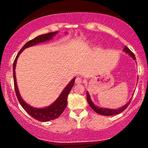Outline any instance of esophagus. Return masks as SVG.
<instances>
[{"label": "esophagus", "mask_w": 148, "mask_h": 148, "mask_svg": "<svg viewBox=\"0 0 148 148\" xmlns=\"http://www.w3.org/2000/svg\"><path fill=\"white\" fill-rule=\"evenodd\" d=\"M82 81H83V80H82V79H81V78H80V77H76V79H75L76 84H81V83H82Z\"/></svg>", "instance_id": "obj_1"}]
</instances>
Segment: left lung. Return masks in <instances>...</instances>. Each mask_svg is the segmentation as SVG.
I'll return each mask as SVG.
<instances>
[{
  "mask_svg": "<svg viewBox=\"0 0 148 148\" xmlns=\"http://www.w3.org/2000/svg\"><path fill=\"white\" fill-rule=\"evenodd\" d=\"M123 51L128 54L130 56H131L132 58L134 59V60H136V58H135V56H134V54L132 51H131L130 50V49L127 48L126 46H125V48H124ZM87 101H88V103H89L90 106L91 108H92V109L94 110L96 113H97L98 114H100V115H107V116H108V115H117V114H119V113H122V112H123L124 110L126 109L127 107L129 106V104H130V103L131 101V99H130V101H129L128 102L126 103V104H125L124 106L120 107V108H118L113 109V108H102V107H99V106H97V105H95L94 103H93V101H92V99L90 98V96L89 92L87 91Z\"/></svg>",
  "mask_w": 148,
  "mask_h": 148,
  "instance_id": "left-lung-1",
  "label": "left lung"
}]
</instances>
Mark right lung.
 I'll list each match as a JSON object with an SVG mask.
<instances>
[{
    "instance_id": "add662e5",
    "label": "right lung",
    "mask_w": 148,
    "mask_h": 148,
    "mask_svg": "<svg viewBox=\"0 0 148 148\" xmlns=\"http://www.w3.org/2000/svg\"><path fill=\"white\" fill-rule=\"evenodd\" d=\"M58 33V31L44 34V35H39V36L34 38L33 40L28 41L27 43H25V45L22 47L20 51L18 53L17 56H16V58L14 60V64H13V78H14V89L18 101H19L21 106L23 108V109L30 116L33 117L35 120L41 122H48L50 121V120H54V119L58 118L62 114V112L65 109L66 106L67 105V97H68L69 92H70L72 87L74 86L76 77H74V79H72L69 81V83L65 86L63 90L61 92L58 97L51 104L49 105L48 106L44 107V108H35V107L30 106L28 103L25 102L23 98L21 97L19 90H18L17 83H16L15 69H16V62H17L18 58L25 49L38 45L40 43H43V42L49 41V40H52L53 37L55 36L56 35H57ZM66 34H67V32H66Z\"/></svg>"
}]
</instances>
